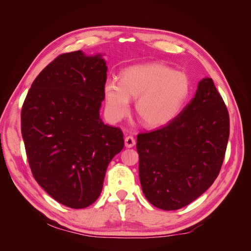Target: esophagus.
I'll use <instances>...</instances> for the list:
<instances>
[{"label":"esophagus","mask_w":251,"mask_h":251,"mask_svg":"<svg viewBox=\"0 0 251 251\" xmlns=\"http://www.w3.org/2000/svg\"><path fill=\"white\" fill-rule=\"evenodd\" d=\"M135 143H136V141H135L133 136H126V139H125V146H126V148H128V149L133 148L135 146Z\"/></svg>","instance_id":"1"}]
</instances>
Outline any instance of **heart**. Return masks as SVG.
<instances>
[{
	"mask_svg": "<svg viewBox=\"0 0 251 251\" xmlns=\"http://www.w3.org/2000/svg\"><path fill=\"white\" fill-rule=\"evenodd\" d=\"M191 90V79L184 72L160 63L133 66L123 71L120 80L105 82V111L113 121H119L130 112V98H137L136 113L142 124L162 126L179 115Z\"/></svg>",
	"mask_w": 251,
	"mask_h": 251,
	"instance_id": "b5f03b06",
	"label": "heart"
}]
</instances>
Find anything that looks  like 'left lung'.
Here are the masks:
<instances>
[{
	"mask_svg": "<svg viewBox=\"0 0 251 251\" xmlns=\"http://www.w3.org/2000/svg\"><path fill=\"white\" fill-rule=\"evenodd\" d=\"M229 137V114L211 78H203L179 115L137 135L139 179L148 201L176 210L195 201L221 171Z\"/></svg>",
	"mask_w": 251,
	"mask_h": 251,
	"instance_id": "obj_1",
	"label": "left lung"
}]
</instances>
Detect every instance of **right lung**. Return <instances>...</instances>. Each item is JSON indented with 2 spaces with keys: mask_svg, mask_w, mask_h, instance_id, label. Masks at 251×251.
<instances>
[{
  "mask_svg": "<svg viewBox=\"0 0 251 251\" xmlns=\"http://www.w3.org/2000/svg\"><path fill=\"white\" fill-rule=\"evenodd\" d=\"M107 71L100 55L63 53L37 75L22 107L21 131L33 177L71 208L97 200L109 163L125 146L120 128L100 118Z\"/></svg>",
  "mask_w": 251,
  "mask_h": 251,
  "instance_id": "obj_1",
  "label": "right lung"
}]
</instances>
